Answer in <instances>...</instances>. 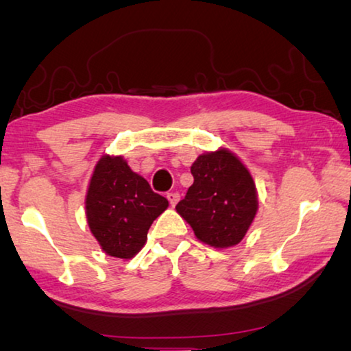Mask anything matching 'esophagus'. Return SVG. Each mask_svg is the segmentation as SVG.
<instances>
[{
	"label": "esophagus",
	"mask_w": 351,
	"mask_h": 351,
	"mask_svg": "<svg viewBox=\"0 0 351 351\" xmlns=\"http://www.w3.org/2000/svg\"><path fill=\"white\" fill-rule=\"evenodd\" d=\"M166 197H168L171 206H176L177 202L180 200V194H179V193H169L168 195H166Z\"/></svg>",
	"instance_id": "obj_1"
}]
</instances>
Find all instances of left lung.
Segmentation results:
<instances>
[{"label":"left lung","instance_id":"1","mask_svg":"<svg viewBox=\"0 0 351 351\" xmlns=\"http://www.w3.org/2000/svg\"><path fill=\"white\" fill-rule=\"evenodd\" d=\"M194 183L176 210L195 237L214 248L234 247L256 217V183L239 157L226 147L205 152L191 166Z\"/></svg>","mask_w":351,"mask_h":351}]
</instances>
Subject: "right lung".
<instances>
[{"label": "right lung", "instance_id": "obj_1", "mask_svg": "<svg viewBox=\"0 0 351 351\" xmlns=\"http://www.w3.org/2000/svg\"><path fill=\"white\" fill-rule=\"evenodd\" d=\"M84 204L90 232L104 253L119 259L143 248L149 226L169 205L125 158L108 154L95 165Z\"/></svg>", "mask_w": 351, "mask_h": 351}]
</instances>
